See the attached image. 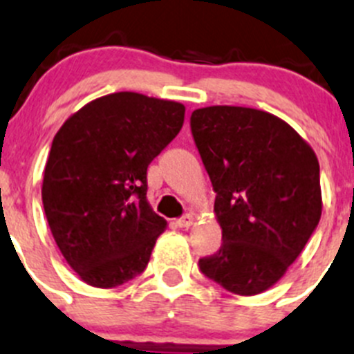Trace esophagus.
Returning <instances> with one entry per match:
<instances>
[{
  "mask_svg": "<svg viewBox=\"0 0 354 354\" xmlns=\"http://www.w3.org/2000/svg\"><path fill=\"white\" fill-rule=\"evenodd\" d=\"M194 222H196V216L192 213H188L183 218H180V220H176V225L181 227V229H187V227L194 225Z\"/></svg>",
  "mask_w": 354,
  "mask_h": 354,
  "instance_id": "obj_1",
  "label": "esophagus"
}]
</instances>
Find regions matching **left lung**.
<instances>
[{
	"instance_id": "1",
	"label": "left lung",
	"mask_w": 354,
	"mask_h": 354,
	"mask_svg": "<svg viewBox=\"0 0 354 354\" xmlns=\"http://www.w3.org/2000/svg\"><path fill=\"white\" fill-rule=\"evenodd\" d=\"M190 125L223 239L199 260L201 270L236 295H259L285 276L318 227V157L292 125L255 108H199Z\"/></svg>"
}]
</instances>
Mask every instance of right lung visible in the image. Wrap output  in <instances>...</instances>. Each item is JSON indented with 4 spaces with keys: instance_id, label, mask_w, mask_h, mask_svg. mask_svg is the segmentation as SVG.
Wrapping results in <instances>:
<instances>
[{
    "instance_id": "obj_1",
    "label": "right lung",
    "mask_w": 354,
    "mask_h": 354,
    "mask_svg": "<svg viewBox=\"0 0 354 354\" xmlns=\"http://www.w3.org/2000/svg\"><path fill=\"white\" fill-rule=\"evenodd\" d=\"M183 120L181 102L113 92L75 111L55 134L43 207L62 257L87 285L113 288L147 269L167 227L147 199V167Z\"/></svg>"
}]
</instances>
